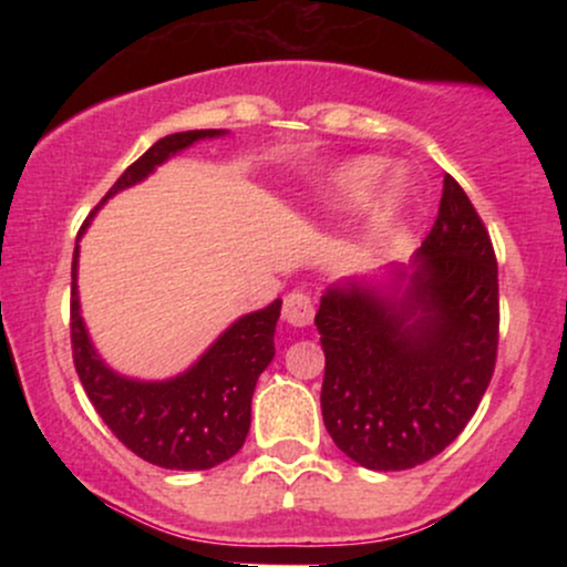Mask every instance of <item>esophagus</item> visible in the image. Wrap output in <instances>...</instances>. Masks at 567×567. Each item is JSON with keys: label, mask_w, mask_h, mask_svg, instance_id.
Returning <instances> with one entry per match:
<instances>
[{"label": "esophagus", "mask_w": 567, "mask_h": 567, "mask_svg": "<svg viewBox=\"0 0 567 567\" xmlns=\"http://www.w3.org/2000/svg\"><path fill=\"white\" fill-rule=\"evenodd\" d=\"M282 317L285 322L296 324V328H306V324H311L315 320V301H311L309 292H290L288 298H285V309H282Z\"/></svg>", "instance_id": "34e87169"}]
</instances>
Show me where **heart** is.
<instances>
[{
	"label": "heart",
	"mask_w": 567,
	"mask_h": 567,
	"mask_svg": "<svg viewBox=\"0 0 567 567\" xmlns=\"http://www.w3.org/2000/svg\"><path fill=\"white\" fill-rule=\"evenodd\" d=\"M375 181H379V165H375V162L351 159L347 165L338 167L333 178H330V202H333L336 207H343V210L357 207L360 202L368 199L370 192H373ZM394 205H396V192L394 188H389V192L381 197L379 207H375V216H373L375 231L386 224L389 213L394 210Z\"/></svg>",
	"instance_id": "obj_1"
}]
</instances>
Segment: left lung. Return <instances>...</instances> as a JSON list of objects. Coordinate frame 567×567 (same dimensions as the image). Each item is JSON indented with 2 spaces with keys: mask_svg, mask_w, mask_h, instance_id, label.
Segmentation results:
<instances>
[{
  "mask_svg": "<svg viewBox=\"0 0 567 567\" xmlns=\"http://www.w3.org/2000/svg\"><path fill=\"white\" fill-rule=\"evenodd\" d=\"M386 285L343 279L315 324L324 351L322 419L365 470H413L464 432L498 351V264L483 218L451 175L410 269Z\"/></svg>",
  "mask_w": 567,
  "mask_h": 567,
  "instance_id": "obj_1",
  "label": "left lung"
}]
</instances>
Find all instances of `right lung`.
Here are the masks:
<instances>
[{"mask_svg":"<svg viewBox=\"0 0 567 567\" xmlns=\"http://www.w3.org/2000/svg\"><path fill=\"white\" fill-rule=\"evenodd\" d=\"M224 133L226 130H186L165 135L116 178L101 205L122 188L141 184L154 167L192 143L218 138ZM93 216L95 213H90V218ZM90 218L84 220L80 237ZM76 258L80 245L74 247L71 264V349L76 375L103 424L112 429L122 445L162 470H213L229 461L245 445L258 375L275 360V328L282 301L277 298L266 309L239 317L192 368L175 379H127L114 373L90 341L80 315Z\"/></svg>","mask_w":567,"mask_h":567,"instance_id":"obj_1","label":"right lung"}]
</instances>
